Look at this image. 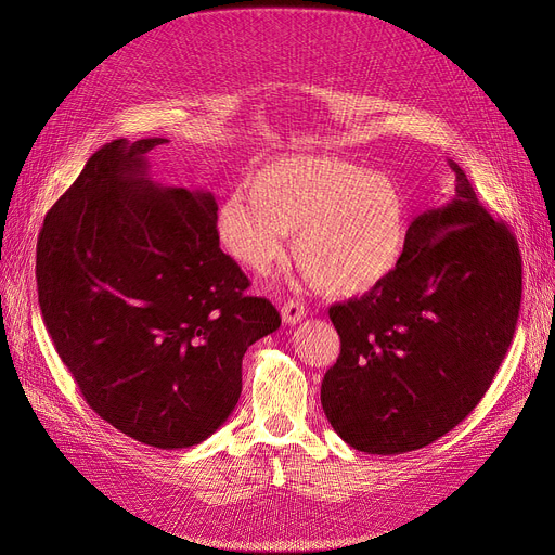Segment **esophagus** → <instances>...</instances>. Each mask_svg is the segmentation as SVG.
Here are the masks:
<instances>
[{"label":"esophagus","mask_w":555,"mask_h":555,"mask_svg":"<svg viewBox=\"0 0 555 555\" xmlns=\"http://www.w3.org/2000/svg\"><path fill=\"white\" fill-rule=\"evenodd\" d=\"M304 317H306V308H304V304L299 299H287L281 306V319H283V324H287V326L299 324Z\"/></svg>","instance_id":"obj_1"}]
</instances>
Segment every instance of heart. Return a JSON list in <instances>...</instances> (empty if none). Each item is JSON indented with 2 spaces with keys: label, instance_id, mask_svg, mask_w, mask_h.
I'll list each match as a JSON object with an SVG mask.
<instances>
[{
  "label": "heart",
  "instance_id": "heart-1",
  "mask_svg": "<svg viewBox=\"0 0 555 555\" xmlns=\"http://www.w3.org/2000/svg\"><path fill=\"white\" fill-rule=\"evenodd\" d=\"M295 233V260L314 289L358 297L387 281L410 241V204L383 172L339 157L293 155L260 166L247 189L216 214L222 249L254 274H268Z\"/></svg>",
  "mask_w": 555,
  "mask_h": 555
}]
</instances>
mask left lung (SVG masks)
Instances as JSON below:
<instances>
[{
    "label": "left lung",
    "mask_w": 555,
    "mask_h": 555,
    "mask_svg": "<svg viewBox=\"0 0 555 555\" xmlns=\"http://www.w3.org/2000/svg\"><path fill=\"white\" fill-rule=\"evenodd\" d=\"M450 168L452 202L414 218L398 270L328 310L341 351L324 375L322 406L360 452H412L454 429L513 341L517 241L481 207L465 172L454 162Z\"/></svg>",
    "instance_id": "left-lung-1"
}]
</instances>
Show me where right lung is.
<instances>
[{
  "label": "right lung",
  "instance_id": "obj_1",
  "mask_svg": "<svg viewBox=\"0 0 555 555\" xmlns=\"http://www.w3.org/2000/svg\"><path fill=\"white\" fill-rule=\"evenodd\" d=\"M114 139L38 236V304L92 410L159 450L202 443L233 412L247 348L281 326L220 249L211 193L155 186L145 153Z\"/></svg>",
  "mask_w": 555,
  "mask_h": 555
}]
</instances>
